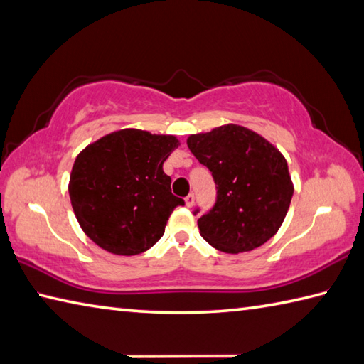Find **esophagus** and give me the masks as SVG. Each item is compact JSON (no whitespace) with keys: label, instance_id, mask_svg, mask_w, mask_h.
Masks as SVG:
<instances>
[{"label":"esophagus","instance_id":"obj_1","mask_svg":"<svg viewBox=\"0 0 364 364\" xmlns=\"http://www.w3.org/2000/svg\"><path fill=\"white\" fill-rule=\"evenodd\" d=\"M185 204H187V208H191V205L195 204V195L193 193L187 195V198H185Z\"/></svg>","mask_w":364,"mask_h":364}]
</instances>
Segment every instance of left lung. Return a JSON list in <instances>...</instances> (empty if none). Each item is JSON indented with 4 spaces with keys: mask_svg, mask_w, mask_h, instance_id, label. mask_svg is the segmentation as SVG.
<instances>
[{
    "mask_svg": "<svg viewBox=\"0 0 364 364\" xmlns=\"http://www.w3.org/2000/svg\"><path fill=\"white\" fill-rule=\"evenodd\" d=\"M187 146L217 185L214 208L198 218L204 241L225 253L249 252L269 241L293 196L285 156L263 136L235 123L190 134Z\"/></svg>",
    "mask_w": 364,
    "mask_h": 364,
    "instance_id": "left-lung-1",
    "label": "left lung"
}]
</instances>
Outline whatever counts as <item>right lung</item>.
<instances>
[{
	"instance_id": "1",
	"label": "right lung",
	"mask_w": 364,
	"mask_h": 364,
	"mask_svg": "<svg viewBox=\"0 0 364 364\" xmlns=\"http://www.w3.org/2000/svg\"><path fill=\"white\" fill-rule=\"evenodd\" d=\"M179 139L125 128L77 155L70 176L75 218L92 241L115 255H138L160 241L182 198L171 193L163 163Z\"/></svg>"
}]
</instances>
